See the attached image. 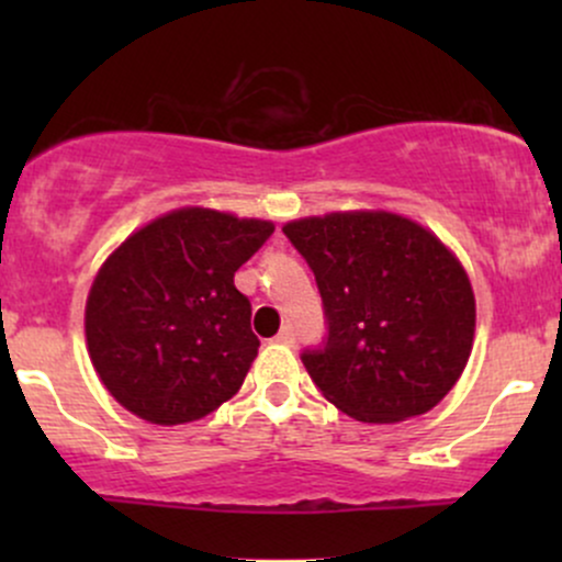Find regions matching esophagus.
<instances>
[{
  "instance_id": "1",
  "label": "esophagus",
  "mask_w": 562,
  "mask_h": 562,
  "mask_svg": "<svg viewBox=\"0 0 562 562\" xmlns=\"http://www.w3.org/2000/svg\"><path fill=\"white\" fill-rule=\"evenodd\" d=\"M277 344H282V346H293L295 344V333H293V327H282L280 333H277Z\"/></svg>"
}]
</instances>
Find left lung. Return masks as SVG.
I'll return each mask as SVG.
<instances>
[{"label": "left lung", "mask_w": 562, "mask_h": 562, "mask_svg": "<svg viewBox=\"0 0 562 562\" xmlns=\"http://www.w3.org/2000/svg\"><path fill=\"white\" fill-rule=\"evenodd\" d=\"M282 232L317 277L327 344L303 353L322 396L359 423L425 415L454 389L475 295L449 245L393 211H333Z\"/></svg>", "instance_id": "obj_1"}]
</instances>
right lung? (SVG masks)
<instances>
[{"instance_id":"right-lung-1","label":"right lung","mask_w":562,"mask_h":562,"mask_svg":"<svg viewBox=\"0 0 562 562\" xmlns=\"http://www.w3.org/2000/svg\"><path fill=\"white\" fill-rule=\"evenodd\" d=\"M274 224L184 205L126 237L97 269L83 312L97 378L132 415L200 420L240 391L259 338L235 272Z\"/></svg>"}]
</instances>
